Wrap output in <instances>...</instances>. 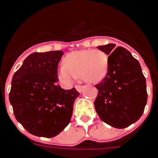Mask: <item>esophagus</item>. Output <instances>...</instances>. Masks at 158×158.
Segmentation results:
<instances>
[{
  "mask_svg": "<svg viewBox=\"0 0 158 158\" xmlns=\"http://www.w3.org/2000/svg\"><path fill=\"white\" fill-rule=\"evenodd\" d=\"M75 89H77V92H79V93H81L82 90H83V89H84V86L76 85V86H75Z\"/></svg>",
  "mask_w": 158,
  "mask_h": 158,
  "instance_id": "34e87169",
  "label": "esophagus"
}]
</instances>
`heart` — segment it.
Wrapping results in <instances>:
<instances>
[{
    "label": "heart",
    "mask_w": 158,
    "mask_h": 158,
    "mask_svg": "<svg viewBox=\"0 0 158 158\" xmlns=\"http://www.w3.org/2000/svg\"><path fill=\"white\" fill-rule=\"evenodd\" d=\"M108 68L109 59L104 51L97 49L81 50L67 54L58 74L65 85H69L78 76L86 83L95 84L106 77Z\"/></svg>",
    "instance_id": "heart-1"
}]
</instances>
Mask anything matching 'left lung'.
<instances>
[{"label":"left lung","mask_w":158,"mask_h":158,"mask_svg":"<svg viewBox=\"0 0 158 158\" xmlns=\"http://www.w3.org/2000/svg\"><path fill=\"white\" fill-rule=\"evenodd\" d=\"M109 59L108 73L96 85L94 105L103 122L122 129L139 120L147 102L146 81L139 61L127 49L115 44L99 46Z\"/></svg>","instance_id":"left-lung-1"}]
</instances>
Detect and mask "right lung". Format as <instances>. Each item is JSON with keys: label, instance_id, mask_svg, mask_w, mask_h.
<instances>
[{"label": "right lung", "instance_id": "obj_1", "mask_svg": "<svg viewBox=\"0 0 158 158\" xmlns=\"http://www.w3.org/2000/svg\"><path fill=\"white\" fill-rule=\"evenodd\" d=\"M61 51L35 52L14 73L9 101L16 120L30 134L52 138L69 123L73 104L80 93L62 89L58 65Z\"/></svg>", "mask_w": 158, "mask_h": 158}]
</instances>
